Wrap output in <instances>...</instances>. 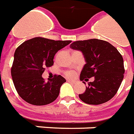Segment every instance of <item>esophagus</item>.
I'll use <instances>...</instances> for the list:
<instances>
[{"label": "esophagus", "instance_id": "34e87169", "mask_svg": "<svg viewBox=\"0 0 134 134\" xmlns=\"http://www.w3.org/2000/svg\"><path fill=\"white\" fill-rule=\"evenodd\" d=\"M67 81L68 82H72V83H74V84H75V83H76V82H77V80H67Z\"/></svg>", "mask_w": 134, "mask_h": 134}]
</instances>
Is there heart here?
<instances>
[{"label": "heart", "instance_id": "obj_1", "mask_svg": "<svg viewBox=\"0 0 134 134\" xmlns=\"http://www.w3.org/2000/svg\"><path fill=\"white\" fill-rule=\"evenodd\" d=\"M65 75L67 77H73V76L75 75V72H72V71H67L65 72Z\"/></svg>", "mask_w": 134, "mask_h": 134}]
</instances>
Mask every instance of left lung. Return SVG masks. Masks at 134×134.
I'll return each instance as SVG.
<instances>
[{"label": "left lung", "instance_id": "left-lung-1", "mask_svg": "<svg viewBox=\"0 0 134 134\" xmlns=\"http://www.w3.org/2000/svg\"><path fill=\"white\" fill-rule=\"evenodd\" d=\"M70 48L80 51L86 62L80 80H88L94 77L85 93L79 95L80 100L90 105L110 100L120 87L125 72L124 59L117 49L109 42L97 38L74 41Z\"/></svg>", "mask_w": 134, "mask_h": 134}]
</instances>
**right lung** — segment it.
<instances>
[{
    "mask_svg": "<svg viewBox=\"0 0 134 134\" xmlns=\"http://www.w3.org/2000/svg\"><path fill=\"white\" fill-rule=\"evenodd\" d=\"M71 41H54L36 37L24 41L14 53L11 76L17 93L34 105H47L57 98L66 80L61 75L45 81L42 74L54 64V57Z\"/></svg>",
    "mask_w": 134,
    "mask_h": 134,
    "instance_id": "1",
    "label": "right lung"
}]
</instances>
